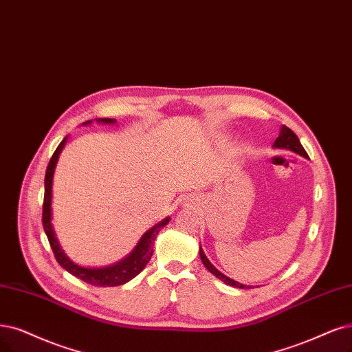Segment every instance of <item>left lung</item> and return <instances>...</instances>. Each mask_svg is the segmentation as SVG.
Listing matches in <instances>:
<instances>
[{"label":"left lung","mask_w":352,"mask_h":352,"mask_svg":"<svg viewBox=\"0 0 352 352\" xmlns=\"http://www.w3.org/2000/svg\"><path fill=\"white\" fill-rule=\"evenodd\" d=\"M272 148H276V149H289V151H292V152H294V153H297V155L305 156V158H309L306 151H305L303 146H302L300 140H298V138L294 135L293 130L289 129L287 126H284V124L281 126L280 135H278V138L274 140V145H272ZM199 254H200L201 263L204 264V267H206L207 270H209L213 276H216L219 280H222L225 284L233 285V287H238V289H252V285H246V284H242V283H239V281L232 280L230 277L225 276L223 272H220V271L209 261V258L206 256V254L203 252L201 246H200V250H199ZM256 287H258V285H256Z\"/></svg>","instance_id":"8db88e82"}]
</instances>
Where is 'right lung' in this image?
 <instances>
[{
    "mask_svg": "<svg viewBox=\"0 0 352 352\" xmlns=\"http://www.w3.org/2000/svg\"><path fill=\"white\" fill-rule=\"evenodd\" d=\"M96 122L102 124H114L116 119H96ZM91 123H93V120H88L82 123V126H88ZM67 142H68V136L63 138V140L56 148L55 153L52 155L50 162L46 169V175H45V200H43L42 222H43L45 233L50 243V248L54 251L59 265L67 270L68 272H71L74 277L80 278L88 284L97 285V287H114V285H122L135 278L139 272L146 267L153 254V242L156 239V235H158L160 230L164 226H166V223L171 220V217H165L160 223H156L155 226H152L151 229H148L145 233H143L142 238L135 245V248L124 258H122L120 261H117L107 267H82V265L75 264L72 259L68 258V255L63 252L62 246L59 245L58 238L55 235L54 226H52V184H54L56 164L59 161V156L65 145H67Z\"/></svg>",
    "mask_w": 352,
    "mask_h": 352,
    "instance_id": "right-lung-1",
    "label": "right lung"
}]
</instances>
